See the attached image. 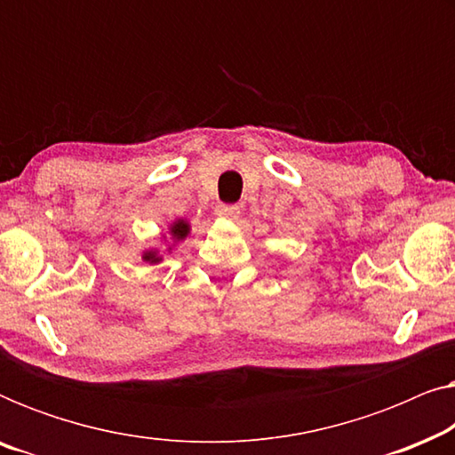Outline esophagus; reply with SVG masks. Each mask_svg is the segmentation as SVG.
I'll return each instance as SVG.
<instances>
[{
    "instance_id": "esophagus-1",
    "label": "esophagus",
    "mask_w": 455,
    "mask_h": 455,
    "mask_svg": "<svg viewBox=\"0 0 455 455\" xmlns=\"http://www.w3.org/2000/svg\"><path fill=\"white\" fill-rule=\"evenodd\" d=\"M215 215L221 217V220H238L240 207L238 204H220V207L215 209Z\"/></svg>"
}]
</instances>
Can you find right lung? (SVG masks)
<instances>
[{"label":"right lung","mask_w":455,"mask_h":455,"mask_svg":"<svg viewBox=\"0 0 455 455\" xmlns=\"http://www.w3.org/2000/svg\"><path fill=\"white\" fill-rule=\"evenodd\" d=\"M188 234H190V221L186 220V217H178V220H173L170 226H167V235H170L171 238L167 239L165 234L161 235V244L145 248V251L140 252V259L148 265H159L161 260H164V257L172 254V251L180 244V242L188 238Z\"/></svg>","instance_id":"obj_1"}]
</instances>
